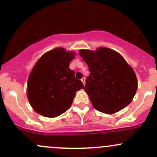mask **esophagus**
<instances>
[{"instance_id": "1", "label": "esophagus", "mask_w": 157, "mask_h": 157, "mask_svg": "<svg viewBox=\"0 0 157 157\" xmlns=\"http://www.w3.org/2000/svg\"><path fill=\"white\" fill-rule=\"evenodd\" d=\"M81 81H82V82L83 85H85V78H82V79H81Z\"/></svg>"}]
</instances>
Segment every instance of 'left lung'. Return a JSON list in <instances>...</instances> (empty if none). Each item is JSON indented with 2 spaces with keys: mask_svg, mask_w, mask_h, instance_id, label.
<instances>
[{
  "mask_svg": "<svg viewBox=\"0 0 157 157\" xmlns=\"http://www.w3.org/2000/svg\"><path fill=\"white\" fill-rule=\"evenodd\" d=\"M79 55L89 67L85 90L94 109L112 114L132 102L138 88L137 78L119 53L99 47L96 51L80 50Z\"/></svg>",
  "mask_w": 157,
  "mask_h": 157,
  "instance_id": "8db88e82",
  "label": "left lung"
}]
</instances>
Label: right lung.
Instances as JSON below:
<instances>
[{"instance_id": "1", "label": "right lung", "mask_w": 157, "mask_h": 157, "mask_svg": "<svg viewBox=\"0 0 157 157\" xmlns=\"http://www.w3.org/2000/svg\"><path fill=\"white\" fill-rule=\"evenodd\" d=\"M75 53L58 48L45 53L33 67L28 82L27 95L33 110L55 117L68 110L75 93L84 88L70 70Z\"/></svg>"}]
</instances>
